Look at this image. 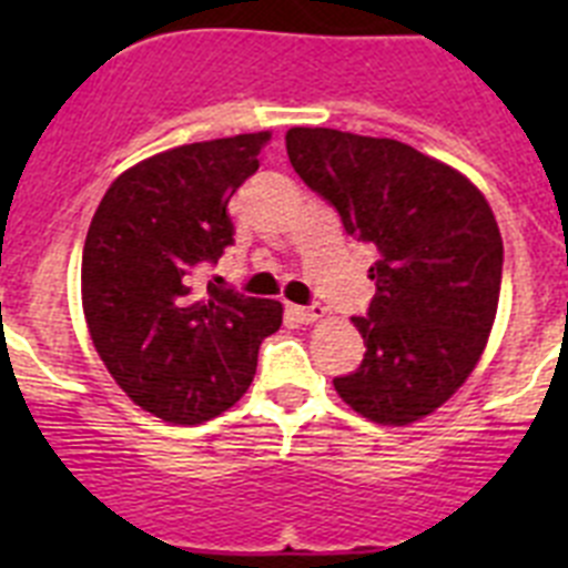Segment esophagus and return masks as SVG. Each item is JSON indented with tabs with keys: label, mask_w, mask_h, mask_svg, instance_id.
I'll return each mask as SVG.
<instances>
[{
	"label": "esophagus",
	"mask_w": 568,
	"mask_h": 568,
	"mask_svg": "<svg viewBox=\"0 0 568 568\" xmlns=\"http://www.w3.org/2000/svg\"><path fill=\"white\" fill-rule=\"evenodd\" d=\"M290 313H293L301 324H313V321L324 318V313H327V310L321 307V304H310V307H293Z\"/></svg>",
	"instance_id": "1"
}]
</instances>
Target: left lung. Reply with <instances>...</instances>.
Segmentation results:
<instances>
[{
  "instance_id": "8db88e82",
  "label": "left lung",
  "mask_w": 568,
  "mask_h": 568,
  "mask_svg": "<svg viewBox=\"0 0 568 568\" xmlns=\"http://www.w3.org/2000/svg\"><path fill=\"white\" fill-rule=\"evenodd\" d=\"M287 155L355 241L378 250L375 298L355 327L364 361L333 378L375 424L435 413L478 364L495 324L504 241L489 202L449 164L395 139L287 130Z\"/></svg>"
}]
</instances>
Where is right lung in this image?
Wrapping results in <instances>:
<instances>
[{"mask_svg":"<svg viewBox=\"0 0 568 568\" xmlns=\"http://www.w3.org/2000/svg\"><path fill=\"white\" fill-rule=\"evenodd\" d=\"M270 133H241L150 155L99 202L82 250L90 338L130 400L170 424L222 415L253 384L281 304L195 273L233 244L227 204L258 170Z\"/></svg>","mask_w":568,"mask_h":568,"instance_id":"obj_1","label":"right lung"}]
</instances>
